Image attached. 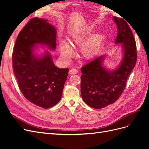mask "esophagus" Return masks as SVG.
Returning <instances> with one entry per match:
<instances>
[{
	"label": "esophagus",
	"instance_id": "34e87169",
	"mask_svg": "<svg viewBox=\"0 0 149 149\" xmlns=\"http://www.w3.org/2000/svg\"><path fill=\"white\" fill-rule=\"evenodd\" d=\"M69 73H70V74H76V73H78V70L74 69V68H72V69H71V70H70Z\"/></svg>",
	"mask_w": 149,
	"mask_h": 149
}]
</instances>
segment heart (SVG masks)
Instances as JSON below:
<instances>
[{"label":"heart","mask_w":149,"mask_h":149,"mask_svg":"<svg viewBox=\"0 0 149 149\" xmlns=\"http://www.w3.org/2000/svg\"><path fill=\"white\" fill-rule=\"evenodd\" d=\"M94 27H89L74 34L70 40V44L62 41L59 43L61 57L69 60L74 55L73 48L81 47V55L85 60H89L95 57L101 48L104 40V34L101 31L93 32Z\"/></svg>","instance_id":"heart-1"}]
</instances>
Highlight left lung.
<instances>
[{"mask_svg":"<svg viewBox=\"0 0 149 149\" xmlns=\"http://www.w3.org/2000/svg\"><path fill=\"white\" fill-rule=\"evenodd\" d=\"M118 28L115 43H120L122 59L114 70L104 65L106 55L83 66L81 94L84 102L94 109H101L115 102L125 89L130 73L137 61L136 43L131 29L123 19L112 17Z\"/></svg>","mask_w":149,"mask_h":149,"instance_id":"8db88e82","label":"left lung"}]
</instances>
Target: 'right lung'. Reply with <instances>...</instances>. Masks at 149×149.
Listing matches in <instances>:
<instances>
[{
    "mask_svg": "<svg viewBox=\"0 0 149 149\" xmlns=\"http://www.w3.org/2000/svg\"><path fill=\"white\" fill-rule=\"evenodd\" d=\"M56 29L47 20L34 18L18 35L12 53V65L24 97L35 105L47 109L61 100L68 68H59L50 52L36 53L38 45L56 49Z\"/></svg>",
    "mask_w": 149,
    "mask_h": 149,
    "instance_id": "add662e5",
    "label": "right lung"
}]
</instances>
